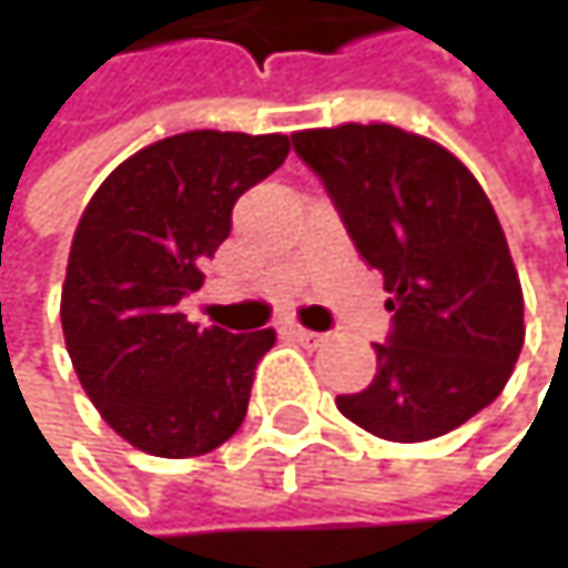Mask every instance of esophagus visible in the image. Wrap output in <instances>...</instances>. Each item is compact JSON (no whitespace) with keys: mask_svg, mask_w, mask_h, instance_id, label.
Listing matches in <instances>:
<instances>
[{"mask_svg":"<svg viewBox=\"0 0 568 568\" xmlns=\"http://www.w3.org/2000/svg\"><path fill=\"white\" fill-rule=\"evenodd\" d=\"M285 332H288L295 342H305V345H318V342H322V335H318V332H308V328H302V325H295V322H288V325H285Z\"/></svg>","mask_w":568,"mask_h":568,"instance_id":"esophagus-1","label":"esophagus"}]
</instances>
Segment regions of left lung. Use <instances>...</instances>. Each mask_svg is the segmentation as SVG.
I'll list each match as a JSON object with an SVG mask.
<instances>
[{"instance_id": "obj_1", "label": "left lung", "mask_w": 568, "mask_h": 568, "mask_svg": "<svg viewBox=\"0 0 568 568\" xmlns=\"http://www.w3.org/2000/svg\"><path fill=\"white\" fill-rule=\"evenodd\" d=\"M358 256L385 276L392 332L378 375L338 410L375 437L417 444L480 414L523 348V288L504 226L450 151L392 124L292 134Z\"/></svg>"}]
</instances>
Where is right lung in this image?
Listing matches in <instances>:
<instances>
[{
    "label": "right lung",
    "mask_w": 568,
    "mask_h": 568,
    "mask_svg": "<svg viewBox=\"0 0 568 568\" xmlns=\"http://www.w3.org/2000/svg\"><path fill=\"white\" fill-rule=\"evenodd\" d=\"M285 154V134H173L108 173L81 213L61 288L64 345L91 404L144 454H206L246 417L276 332L200 328L180 298L203 285L236 200Z\"/></svg>",
    "instance_id": "add662e5"
}]
</instances>
